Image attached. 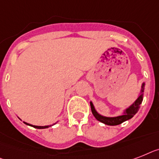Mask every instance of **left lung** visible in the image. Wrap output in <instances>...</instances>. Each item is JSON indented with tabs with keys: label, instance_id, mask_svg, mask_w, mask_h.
<instances>
[{
	"label": "left lung",
	"instance_id": "left-lung-1",
	"mask_svg": "<svg viewBox=\"0 0 159 159\" xmlns=\"http://www.w3.org/2000/svg\"><path fill=\"white\" fill-rule=\"evenodd\" d=\"M145 85V82H143L142 84H141V89L140 90V93H139L138 96H137V98L134 101V102L132 104H131L128 106V108L123 110V112H122L121 115L115 116V117H107V116L102 115L97 111L93 103L91 101L90 102V106H91V110L93 115H94V117L98 119V121H100L101 123H103V124H106V125L110 126L119 125V124H121L122 123L127 121L128 119H132L136 115V113H137V111H139L140 106H141V102L143 101V98H144Z\"/></svg>",
	"mask_w": 159,
	"mask_h": 159
}]
</instances>
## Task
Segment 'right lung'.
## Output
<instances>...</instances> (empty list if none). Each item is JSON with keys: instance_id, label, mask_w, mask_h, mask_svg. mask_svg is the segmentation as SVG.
I'll return each instance as SVG.
<instances>
[{"instance_id": "add662e5", "label": "right lung", "mask_w": 159, "mask_h": 159, "mask_svg": "<svg viewBox=\"0 0 159 159\" xmlns=\"http://www.w3.org/2000/svg\"><path fill=\"white\" fill-rule=\"evenodd\" d=\"M19 119V118H18ZM58 122V121H57ZM25 124H27V125L28 126H31V127H33V128H37V129H44V128H49V127H52V126H53L54 124H56L57 123H55V124H51V125H46V126H35V125H32V124H27V123H26V122H23Z\"/></svg>"}]
</instances>
